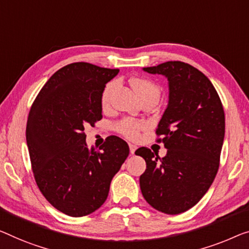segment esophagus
Segmentation results:
<instances>
[{
    "instance_id": "esophagus-1",
    "label": "esophagus",
    "mask_w": 249,
    "mask_h": 249,
    "mask_svg": "<svg viewBox=\"0 0 249 249\" xmlns=\"http://www.w3.org/2000/svg\"><path fill=\"white\" fill-rule=\"evenodd\" d=\"M135 151H136V146L133 145V144H129V152H131L132 154H134Z\"/></svg>"
}]
</instances>
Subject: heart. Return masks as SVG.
<instances>
[{
    "label": "heart",
    "mask_w": 249,
    "mask_h": 249,
    "mask_svg": "<svg viewBox=\"0 0 249 249\" xmlns=\"http://www.w3.org/2000/svg\"><path fill=\"white\" fill-rule=\"evenodd\" d=\"M129 83H131L132 88L134 89L135 94L139 96L141 101L145 98H155L158 101L159 97H160V87L154 81L147 79V78L135 77L132 78ZM116 86V81H112V83H109L105 87V89H104L102 95V105L104 107L108 106L110 97H112V94ZM145 126L146 125L144 122L133 120V118H124V120L118 122L116 126H115V128H116L118 133H121L122 135L127 137V139L135 140L139 136L141 129H143Z\"/></svg>",
    "instance_id": "heart-1"
}]
</instances>
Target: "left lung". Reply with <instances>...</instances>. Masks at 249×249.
I'll return each mask as SVG.
<instances>
[{
  "mask_svg": "<svg viewBox=\"0 0 249 249\" xmlns=\"http://www.w3.org/2000/svg\"><path fill=\"white\" fill-rule=\"evenodd\" d=\"M168 78L169 103L157 128L168 150L160 158L150 148L135 154L146 162L140 177L144 199L168 214L184 213L200 201L219 169L225 113L211 81L191 65L166 61L143 68Z\"/></svg>",
  "mask_w": 249,
  "mask_h": 249,
  "instance_id": "obj_1",
  "label": "left lung"
}]
</instances>
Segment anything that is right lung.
Here are the masks:
<instances>
[{
    "label": "right lung",
    "mask_w": 249,
    "mask_h": 249,
    "mask_svg": "<svg viewBox=\"0 0 249 249\" xmlns=\"http://www.w3.org/2000/svg\"><path fill=\"white\" fill-rule=\"evenodd\" d=\"M118 71L88 62L67 65L50 77L30 109L25 135L36 182L70 217L102 207L129 154L127 143L114 135L99 150L89 148L84 133L102 120L104 88Z\"/></svg>",
    "instance_id": "add662e5"
}]
</instances>
